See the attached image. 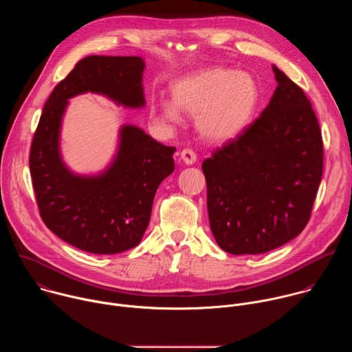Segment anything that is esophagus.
<instances>
[{
  "mask_svg": "<svg viewBox=\"0 0 352 352\" xmlns=\"http://www.w3.org/2000/svg\"><path fill=\"white\" fill-rule=\"evenodd\" d=\"M181 159L185 164L188 166H192L195 162H196V153L193 152V150L190 148H184L181 152Z\"/></svg>",
  "mask_w": 352,
  "mask_h": 352,
  "instance_id": "1",
  "label": "esophagus"
}]
</instances>
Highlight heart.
I'll list each match as a JSON object with an SVG mask.
<instances>
[{"instance_id": "obj_1", "label": "heart", "mask_w": 352, "mask_h": 352, "mask_svg": "<svg viewBox=\"0 0 352 352\" xmlns=\"http://www.w3.org/2000/svg\"><path fill=\"white\" fill-rule=\"evenodd\" d=\"M173 102L157 98L153 118L163 125H179L181 111L195 116L197 132L210 142L239 136L252 122L261 89L254 75L245 71L213 67L188 74L171 85Z\"/></svg>"}]
</instances>
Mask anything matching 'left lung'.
Instances as JSON below:
<instances>
[{"label": "left lung", "instance_id": "8db88e82", "mask_svg": "<svg viewBox=\"0 0 352 352\" xmlns=\"http://www.w3.org/2000/svg\"><path fill=\"white\" fill-rule=\"evenodd\" d=\"M269 106L206 159L208 212L217 245L259 255L302 232L323 173V140L309 98L273 65Z\"/></svg>", "mask_w": 352, "mask_h": 352}]
</instances>
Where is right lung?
<instances>
[{
  "instance_id": "right-lung-1",
  "label": "right lung",
  "mask_w": 352,
  "mask_h": 352,
  "mask_svg": "<svg viewBox=\"0 0 352 352\" xmlns=\"http://www.w3.org/2000/svg\"><path fill=\"white\" fill-rule=\"evenodd\" d=\"M143 69L140 57L80 60L50 94L32 140L29 167L41 220L63 241L90 254H120L140 242L156 190L174 171L175 147L124 125L110 167L98 175H78L61 159L63 116L71 97L87 91L124 107H143Z\"/></svg>"
}]
</instances>
